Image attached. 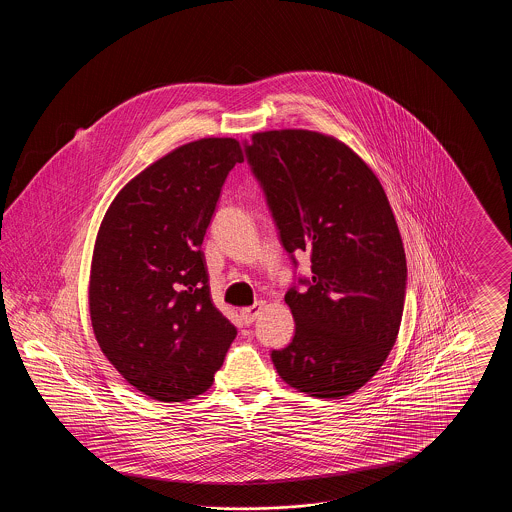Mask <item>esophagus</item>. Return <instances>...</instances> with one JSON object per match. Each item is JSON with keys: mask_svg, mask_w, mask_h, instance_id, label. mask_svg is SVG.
Returning a JSON list of instances; mask_svg holds the SVG:
<instances>
[{"mask_svg": "<svg viewBox=\"0 0 512 512\" xmlns=\"http://www.w3.org/2000/svg\"><path fill=\"white\" fill-rule=\"evenodd\" d=\"M263 313V303H255V305H251V307H245L240 311V315L244 318L245 324H253L259 315Z\"/></svg>", "mask_w": 512, "mask_h": 512, "instance_id": "34e87169", "label": "esophagus"}]
</instances>
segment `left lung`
Segmentation results:
<instances>
[{
  "label": "left lung",
  "instance_id": "8db88e82",
  "mask_svg": "<svg viewBox=\"0 0 512 512\" xmlns=\"http://www.w3.org/2000/svg\"><path fill=\"white\" fill-rule=\"evenodd\" d=\"M247 161L261 182L288 253H309L305 290L286 303L292 343L272 351L280 378L318 399L361 390L397 340L407 261L388 195L340 140L286 128L251 136ZM295 263V259H293Z\"/></svg>",
  "mask_w": 512,
  "mask_h": 512
}]
</instances>
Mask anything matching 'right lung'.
Instances as JSON below:
<instances>
[{
	"instance_id": "obj_1",
	"label": "right lung",
	"mask_w": 512,
	"mask_h": 512,
	"mask_svg": "<svg viewBox=\"0 0 512 512\" xmlns=\"http://www.w3.org/2000/svg\"><path fill=\"white\" fill-rule=\"evenodd\" d=\"M236 163L234 138L176 147L122 188L99 226L88 288L96 340L130 386L163 403L209 390L238 334L213 305L201 251Z\"/></svg>"
}]
</instances>
